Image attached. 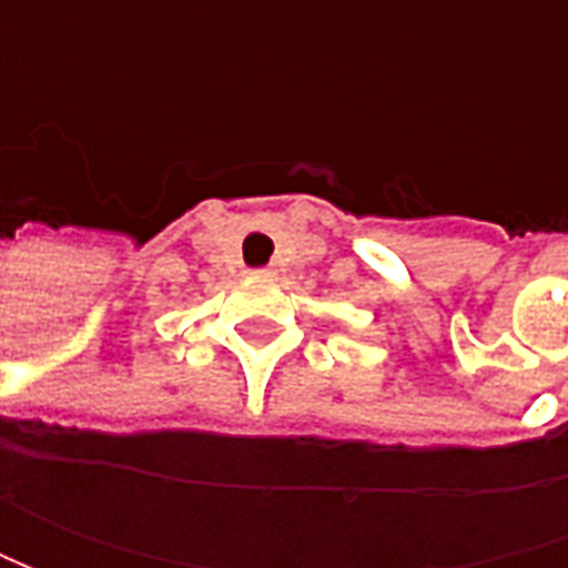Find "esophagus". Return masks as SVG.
<instances>
[{
	"mask_svg": "<svg viewBox=\"0 0 568 568\" xmlns=\"http://www.w3.org/2000/svg\"><path fill=\"white\" fill-rule=\"evenodd\" d=\"M252 277H274V272L272 268H255V272H252Z\"/></svg>",
	"mask_w": 568,
	"mask_h": 568,
	"instance_id": "34e87169",
	"label": "esophagus"
}]
</instances>
